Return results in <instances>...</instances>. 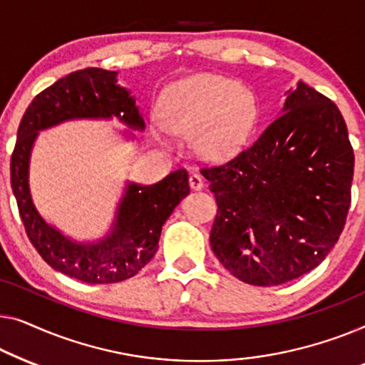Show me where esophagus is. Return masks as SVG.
<instances>
[{
  "mask_svg": "<svg viewBox=\"0 0 365 365\" xmlns=\"http://www.w3.org/2000/svg\"><path fill=\"white\" fill-rule=\"evenodd\" d=\"M188 183L192 190H202L203 188V177L200 173H190L188 177Z\"/></svg>",
  "mask_w": 365,
  "mask_h": 365,
  "instance_id": "esophagus-1",
  "label": "esophagus"
}]
</instances>
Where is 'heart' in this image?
<instances>
[{"label": "heart", "instance_id": "b5f03b06", "mask_svg": "<svg viewBox=\"0 0 365 365\" xmlns=\"http://www.w3.org/2000/svg\"><path fill=\"white\" fill-rule=\"evenodd\" d=\"M163 125L193 132V147L205 158L232 157L248 140L258 104L248 89L217 74H193L172 82L160 97Z\"/></svg>", "mask_w": 365, "mask_h": 365}]
</instances>
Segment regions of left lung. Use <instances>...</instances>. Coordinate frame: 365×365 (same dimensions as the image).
Returning <instances> with one entry per match:
<instances>
[{
  "mask_svg": "<svg viewBox=\"0 0 365 365\" xmlns=\"http://www.w3.org/2000/svg\"><path fill=\"white\" fill-rule=\"evenodd\" d=\"M202 175L218 205L215 256L243 283L278 286L314 269L337 243L354 150L337 106L299 81L253 145Z\"/></svg>",
  "mask_w": 365,
  "mask_h": 365,
  "instance_id": "obj_1",
  "label": "left lung"
}]
</instances>
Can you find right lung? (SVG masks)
Returning <instances> with one entry per match:
<instances>
[{
    "mask_svg": "<svg viewBox=\"0 0 365 365\" xmlns=\"http://www.w3.org/2000/svg\"><path fill=\"white\" fill-rule=\"evenodd\" d=\"M117 117L133 130L145 129L135 97L117 84L115 71L87 68L39 92L24 112L11 155V188L19 217L36 251L56 271L89 284L119 283L135 276L158 248L162 227L190 192L185 168L153 185L127 183L110 232L81 243L64 236L36 210L29 190V157L39 130L74 119Z\"/></svg>",
    "mask_w": 365,
    "mask_h": 365,
    "instance_id": "1",
    "label": "right lung"
}]
</instances>
